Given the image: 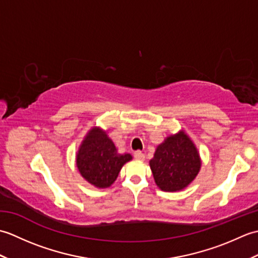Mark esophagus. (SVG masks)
Returning a JSON list of instances; mask_svg holds the SVG:
<instances>
[{
    "instance_id": "1",
    "label": "esophagus",
    "mask_w": 258,
    "mask_h": 258,
    "mask_svg": "<svg viewBox=\"0 0 258 258\" xmlns=\"http://www.w3.org/2000/svg\"><path fill=\"white\" fill-rule=\"evenodd\" d=\"M134 157L136 158V160H138V161H141V162H143V161L145 160V155H144V153H142L141 151H136V152L134 153Z\"/></svg>"
}]
</instances>
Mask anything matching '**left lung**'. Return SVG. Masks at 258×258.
Listing matches in <instances>:
<instances>
[{"label":"left lung","mask_w":258,"mask_h":258,"mask_svg":"<svg viewBox=\"0 0 258 258\" xmlns=\"http://www.w3.org/2000/svg\"><path fill=\"white\" fill-rule=\"evenodd\" d=\"M201 165L199 151L184 131L166 138L150 161L156 185L165 191L184 189L197 176Z\"/></svg>","instance_id":"8db88e82"}]
</instances>
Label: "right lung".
Here are the masks:
<instances>
[{
	"instance_id": "1",
	"label": "right lung",
	"mask_w": 258,
	"mask_h": 258,
	"mask_svg": "<svg viewBox=\"0 0 258 258\" xmlns=\"http://www.w3.org/2000/svg\"><path fill=\"white\" fill-rule=\"evenodd\" d=\"M131 160V154H119L105 131L93 127L76 154V166L90 184L98 188H107L117 178L124 164Z\"/></svg>"
}]
</instances>
